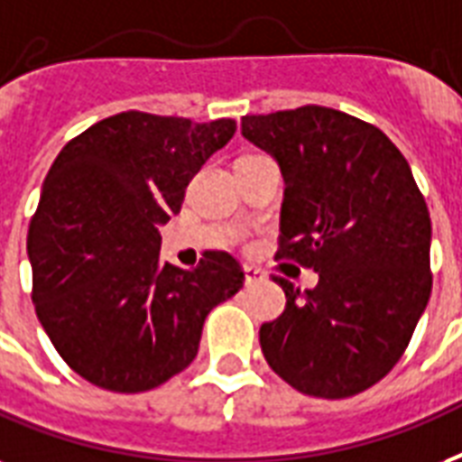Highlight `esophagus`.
Listing matches in <instances>:
<instances>
[{
  "label": "esophagus",
  "instance_id": "obj_1",
  "mask_svg": "<svg viewBox=\"0 0 462 462\" xmlns=\"http://www.w3.org/2000/svg\"><path fill=\"white\" fill-rule=\"evenodd\" d=\"M259 281H263V271L256 269V266H245L246 286H254V283H259Z\"/></svg>",
  "mask_w": 462,
  "mask_h": 462
}]
</instances>
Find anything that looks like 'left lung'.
Segmentation results:
<instances>
[{
    "mask_svg": "<svg viewBox=\"0 0 462 462\" xmlns=\"http://www.w3.org/2000/svg\"><path fill=\"white\" fill-rule=\"evenodd\" d=\"M242 135L286 181L276 256L319 273L305 293L273 278L286 310L262 325L263 358L305 395H358L393 371L427 310L424 196L383 130L334 108L245 116Z\"/></svg>",
    "mask_w": 462,
    "mask_h": 462,
    "instance_id": "obj_1",
    "label": "left lung"
}]
</instances>
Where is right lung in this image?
Listing matches in <instances>:
<instances>
[{
	"label": "right lung",
	"mask_w": 462,
	"mask_h": 462,
	"mask_svg": "<svg viewBox=\"0 0 462 462\" xmlns=\"http://www.w3.org/2000/svg\"><path fill=\"white\" fill-rule=\"evenodd\" d=\"M237 123L125 111L69 140L28 225L33 305L52 346L84 380L145 393L199 354L210 310L245 283L227 252L184 271L160 262V225Z\"/></svg>",
	"instance_id": "add662e5"
}]
</instances>
